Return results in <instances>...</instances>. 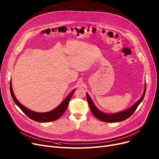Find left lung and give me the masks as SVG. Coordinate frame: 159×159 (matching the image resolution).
Listing matches in <instances>:
<instances>
[{"instance_id":"8db88e82","label":"left lung","mask_w":159,"mask_h":159,"mask_svg":"<svg viewBox=\"0 0 159 159\" xmlns=\"http://www.w3.org/2000/svg\"><path fill=\"white\" fill-rule=\"evenodd\" d=\"M146 84H145L144 90V93L143 95H142L141 98L135 104H134L132 106L129 107L128 109H126L120 112L113 113H106L98 110L95 105L93 101H92V99H91L90 96L87 93H86V97H87V101L89 104L90 109L96 118L103 122H117L123 121L124 120L128 119L129 116L135 112L139 105L140 104L142 101H143L145 93H146Z\"/></svg>"}]
</instances>
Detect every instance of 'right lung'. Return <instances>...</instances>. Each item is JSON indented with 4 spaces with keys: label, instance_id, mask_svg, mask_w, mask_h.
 I'll return each mask as SVG.
<instances>
[{
    "label": "right lung",
    "instance_id": "obj_1",
    "mask_svg": "<svg viewBox=\"0 0 159 159\" xmlns=\"http://www.w3.org/2000/svg\"><path fill=\"white\" fill-rule=\"evenodd\" d=\"M10 93H11L12 98L14 102L16 104V106H17L20 109L28 116L29 118H30L33 120L39 122H52V121L56 120L58 118H60L61 116L63 115L64 111L66 110L67 107L68 106L70 100L72 97V95L75 92V91L76 90V89H74L68 95V97H67L62 102V103L59 106H58L56 108H55L54 110L48 112L39 113V112H35L32 110H30V109H28V108L25 107L21 103H20L14 95L13 91L12 89L11 80H10Z\"/></svg>",
    "mask_w": 159,
    "mask_h": 159
}]
</instances>
